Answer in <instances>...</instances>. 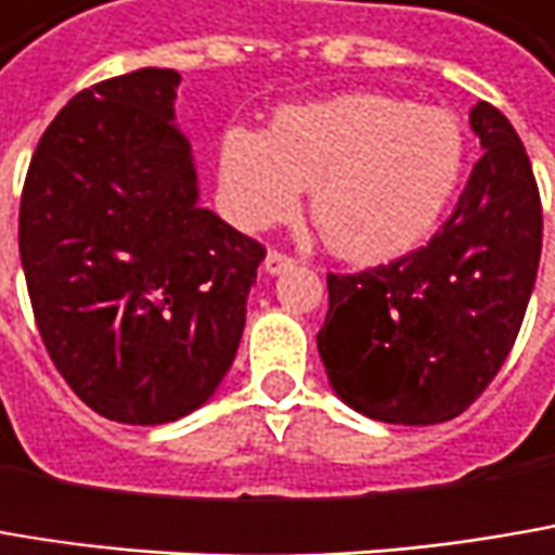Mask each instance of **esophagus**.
Listing matches in <instances>:
<instances>
[{
    "label": "esophagus",
    "mask_w": 555,
    "mask_h": 555,
    "mask_svg": "<svg viewBox=\"0 0 555 555\" xmlns=\"http://www.w3.org/2000/svg\"><path fill=\"white\" fill-rule=\"evenodd\" d=\"M297 264V256H291V253H284V249H271L268 258H264V271L268 274H281V271H287V268H294Z\"/></svg>",
    "instance_id": "esophagus-1"
}]
</instances>
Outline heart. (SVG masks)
Segmentation results:
<instances>
[{"label":"heart","mask_w":555,"mask_h":555,"mask_svg":"<svg viewBox=\"0 0 555 555\" xmlns=\"http://www.w3.org/2000/svg\"><path fill=\"white\" fill-rule=\"evenodd\" d=\"M464 170V132L449 109L385 94H347L284 109L271 135L230 129L220 177L236 218L264 227L287 218L299 185L328 249L382 261L416 246Z\"/></svg>","instance_id":"obj_1"}]
</instances>
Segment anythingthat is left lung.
<instances>
[{
    "mask_svg": "<svg viewBox=\"0 0 555 555\" xmlns=\"http://www.w3.org/2000/svg\"><path fill=\"white\" fill-rule=\"evenodd\" d=\"M470 129L483 157L436 236L388 264L328 274L325 373L382 423L464 414L505 363L534 291L543 208L528 151L487 100Z\"/></svg>",
    "mask_w": 555,
    "mask_h": 555,
    "instance_id": "obj_1",
    "label": "left lung"
}]
</instances>
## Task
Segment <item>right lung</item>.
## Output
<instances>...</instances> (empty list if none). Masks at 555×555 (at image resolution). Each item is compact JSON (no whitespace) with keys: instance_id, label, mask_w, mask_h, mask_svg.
I'll return each mask as SVG.
<instances>
[{"instance_id":"right-lung-1","label":"right lung","mask_w":555,"mask_h":555,"mask_svg":"<svg viewBox=\"0 0 555 555\" xmlns=\"http://www.w3.org/2000/svg\"><path fill=\"white\" fill-rule=\"evenodd\" d=\"M177 88L173 68L85 88L43 132L21 192V264L47 353L91 411L132 426L215 395L264 258L198 205Z\"/></svg>"}]
</instances>
